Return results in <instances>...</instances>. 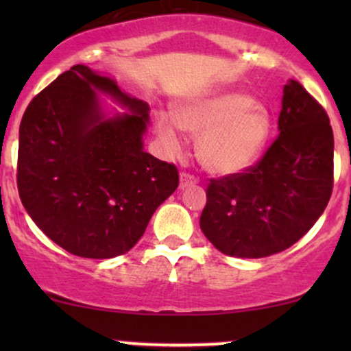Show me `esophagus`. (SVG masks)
<instances>
[{
  "label": "esophagus",
  "instance_id": "1",
  "mask_svg": "<svg viewBox=\"0 0 351 351\" xmlns=\"http://www.w3.org/2000/svg\"><path fill=\"white\" fill-rule=\"evenodd\" d=\"M196 183H198V180H196L195 176L189 175V173H181V176H180V188L181 189L193 186V184H196Z\"/></svg>",
  "mask_w": 351,
  "mask_h": 351
}]
</instances>
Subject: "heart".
I'll list each match as a JSON object with an SVG mask.
<instances>
[{"label": "heart", "instance_id": "1", "mask_svg": "<svg viewBox=\"0 0 351 351\" xmlns=\"http://www.w3.org/2000/svg\"><path fill=\"white\" fill-rule=\"evenodd\" d=\"M155 128L170 155L181 153V130L198 136L203 167L217 175H232L247 170L263 155L272 132V117L251 95L231 90L184 104L176 119L162 112L156 115Z\"/></svg>", "mask_w": 351, "mask_h": 351}]
</instances>
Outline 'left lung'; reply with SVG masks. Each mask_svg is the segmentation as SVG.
<instances>
[{"label": "left lung", "mask_w": 351, "mask_h": 351, "mask_svg": "<svg viewBox=\"0 0 351 351\" xmlns=\"http://www.w3.org/2000/svg\"><path fill=\"white\" fill-rule=\"evenodd\" d=\"M279 136L244 173L211 180L199 217L217 251L259 259L285 251L317 223L333 188V132L297 80L284 86Z\"/></svg>", "instance_id": "1"}]
</instances>
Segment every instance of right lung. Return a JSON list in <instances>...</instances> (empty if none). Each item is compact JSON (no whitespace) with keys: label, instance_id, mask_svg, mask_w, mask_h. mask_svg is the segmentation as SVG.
I'll return each mask as SVG.
<instances>
[{"label":"right lung","instance_id":"obj_1","mask_svg":"<svg viewBox=\"0 0 351 351\" xmlns=\"http://www.w3.org/2000/svg\"><path fill=\"white\" fill-rule=\"evenodd\" d=\"M110 95L129 110L108 117ZM147 102L77 64L31 100L19 125L18 191L36 226L88 259L130 251L178 188L175 165L143 150Z\"/></svg>","mask_w":351,"mask_h":351}]
</instances>
